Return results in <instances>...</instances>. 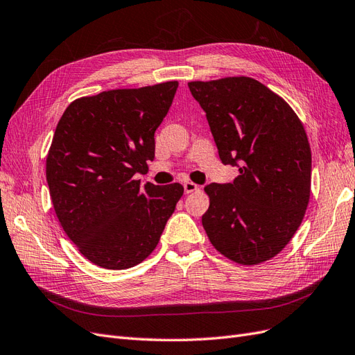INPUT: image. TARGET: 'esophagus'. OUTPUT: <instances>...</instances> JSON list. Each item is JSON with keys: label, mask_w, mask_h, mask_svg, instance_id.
Returning a JSON list of instances; mask_svg holds the SVG:
<instances>
[{"label": "esophagus", "mask_w": 355, "mask_h": 355, "mask_svg": "<svg viewBox=\"0 0 355 355\" xmlns=\"http://www.w3.org/2000/svg\"><path fill=\"white\" fill-rule=\"evenodd\" d=\"M199 189V186L198 184H194V182H191V181H186L184 182V191L189 194V193H193V191H196Z\"/></svg>", "instance_id": "obj_1"}]
</instances>
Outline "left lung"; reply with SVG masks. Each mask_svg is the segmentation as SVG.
Here are the masks:
<instances>
[{
  "label": "left lung",
  "instance_id": "obj_1",
  "mask_svg": "<svg viewBox=\"0 0 355 355\" xmlns=\"http://www.w3.org/2000/svg\"><path fill=\"white\" fill-rule=\"evenodd\" d=\"M207 113L233 182L205 187L202 225L212 246L242 266L276 257L301 225L311 191V148L304 125L280 96L254 78L189 83Z\"/></svg>",
  "mask_w": 355,
  "mask_h": 355
}]
</instances>
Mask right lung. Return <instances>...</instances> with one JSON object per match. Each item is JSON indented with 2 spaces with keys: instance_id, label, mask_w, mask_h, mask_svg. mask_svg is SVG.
<instances>
[{
  "instance_id": "obj_1",
  "label": "right lung",
  "mask_w": 355,
  "mask_h": 355,
  "mask_svg": "<svg viewBox=\"0 0 355 355\" xmlns=\"http://www.w3.org/2000/svg\"><path fill=\"white\" fill-rule=\"evenodd\" d=\"M177 81L103 91L66 107L45 162L57 218L88 261L107 270L140 264L159 243L184 193L178 182L134 180L155 157V131Z\"/></svg>"
}]
</instances>
